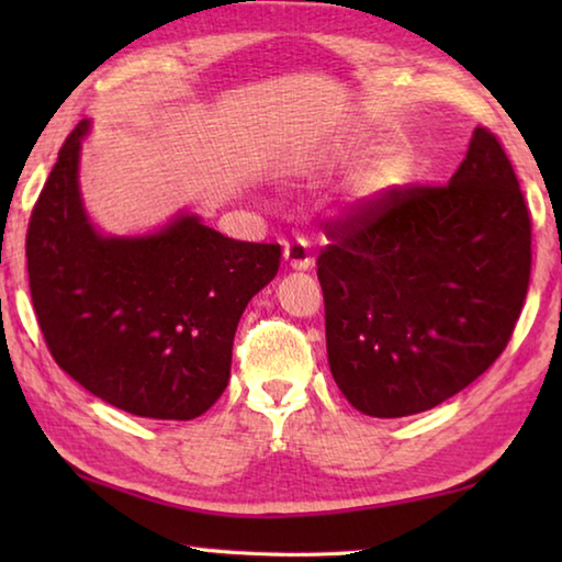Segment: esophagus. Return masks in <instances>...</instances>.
<instances>
[{
	"label": "esophagus",
	"mask_w": 562,
	"mask_h": 562,
	"mask_svg": "<svg viewBox=\"0 0 562 562\" xmlns=\"http://www.w3.org/2000/svg\"><path fill=\"white\" fill-rule=\"evenodd\" d=\"M284 262L290 265L292 270H310L312 268V255H310V245L307 240H302V237H297V240H292L284 245Z\"/></svg>",
	"instance_id": "obj_1"
}]
</instances>
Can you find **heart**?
Masks as SVG:
<instances>
[{"instance_id":"heart-1","label":"heart","mask_w":562,"mask_h":562,"mask_svg":"<svg viewBox=\"0 0 562 562\" xmlns=\"http://www.w3.org/2000/svg\"><path fill=\"white\" fill-rule=\"evenodd\" d=\"M404 176V166L402 160L394 158V156H384L379 158L376 164L367 170L364 176H361L359 180V193L364 198H372V195H379L384 193L386 188L396 186L398 180H402Z\"/></svg>"}]
</instances>
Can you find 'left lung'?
<instances>
[{"label":"left lung","instance_id":"8db88e82","mask_svg":"<svg viewBox=\"0 0 562 562\" xmlns=\"http://www.w3.org/2000/svg\"><path fill=\"white\" fill-rule=\"evenodd\" d=\"M325 233L329 369L361 414L439 406L506 349L530 282V215L488 128L446 186L389 188Z\"/></svg>","mask_w":562,"mask_h":562}]
</instances>
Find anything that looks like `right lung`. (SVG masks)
I'll return each instance as SVG.
<instances>
[{
    "label": "right lung",
    "mask_w": 562,
    "mask_h": 562,
    "mask_svg": "<svg viewBox=\"0 0 562 562\" xmlns=\"http://www.w3.org/2000/svg\"><path fill=\"white\" fill-rule=\"evenodd\" d=\"M87 131L81 121L64 140L30 217L36 319L56 364L93 396L188 422L225 392L237 322L278 274L282 250L186 213L146 237L99 235L79 193Z\"/></svg>",
    "instance_id": "right-lung-1"
}]
</instances>
